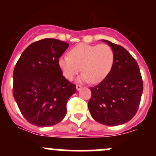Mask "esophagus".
I'll list each match as a JSON object with an SVG mask.
<instances>
[{
	"instance_id": "esophagus-1",
	"label": "esophagus",
	"mask_w": 156,
	"mask_h": 156,
	"mask_svg": "<svg viewBox=\"0 0 156 156\" xmlns=\"http://www.w3.org/2000/svg\"><path fill=\"white\" fill-rule=\"evenodd\" d=\"M81 88H82V86L80 85V84H77V85H76V89H77V90H81Z\"/></svg>"
}]
</instances>
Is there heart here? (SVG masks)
I'll use <instances>...</instances> for the list:
<instances>
[{
	"label": "heart",
	"mask_w": 156,
	"mask_h": 156,
	"mask_svg": "<svg viewBox=\"0 0 156 156\" xmlns=\"http://www.w3.org/2000/svg\"><path fill=\"white\" fill-rule=\"evenodd\" d=\"M114 58V51L108 44H81L71 49L69 56H61L58 59V65L62 75L68 80L73 79L81 67L83 72L78 81L98 83L109 73Z\"/></svg>",
	"instance_id": "heart-1"
}]
</instances>
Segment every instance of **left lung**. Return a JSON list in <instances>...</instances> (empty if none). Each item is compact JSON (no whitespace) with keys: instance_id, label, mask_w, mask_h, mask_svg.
<instances>
[{"instance_id":"obj_1","label":"left lung","mask_w":156,"mask_h":156,"mask_svg":"<svg viewBox=\"0 0 156 156\" xmlns=\"http://www.w3.org/2000/svg\"><path fill=\"white\" fill-rule=\"evenodd\" d=\"M114 51V62L107 76L90 87L88 108L95 121L107 126L123 125L137 112L143 94V80L134 58L120 45L102 40Z\"/></svg>"}]
</instances>
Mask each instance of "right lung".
I'll use <instances>...</instances> for the list:
<instances>
[{"instance_id": "1", "label": "right lung", "mask_w": 156, "mask_h": 156, "mask_svg": "<svg viewBox=\"0 0 156 156\" xmlns=\"http://www.w3.org/2000/svg\"><path fill=\"white\" fill-rule=\"evenodd\" d=\"M69 44L45 38L30 44L22 53L13 71L14 99L30 124L50 127L66 115V103L76 86L62 75L58 59Z\"/></svg>"}]
</instances>
